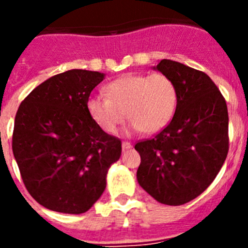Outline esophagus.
Listing matches in <instances>:
<instances>
[{"instance_id": "34e87169", "label": "esophagus", "mask_w": 248, "mask_h": 248, "mask_svg": "<svg viewBox=\"0 0 248 248\" xmlns=\"http://www.w3.org/2000/svg\"><path fill=\"white\" fill-rule=\"evenodd\" d=\"M131 144L129 143V141H123V144H122V148H123V150H128V149H130L131 148Z\"/></svg>"}]
</instances>
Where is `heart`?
I'll return each instance as SVG.
<instances>
[{"label":"heart","mask_w":248,"mask_h":248,"mask_svg":"<svg viewBox=\"0 0 248 248\" xmlns=\"http://www.w3.org/2000/svg\"><path fill=\"white\" fill-rule=\"evenodd\" d=\"M104 95L89 97L87 111L108 134L118 130L125 115L130 130L154 134L170 123L177 105L176 85L163 73L122 77L105 85Z\"/></svg>","instance_id":"b5f03b06"}]
</instances>
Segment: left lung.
<instances>
[{"label": "left lung", "mask_w": 248, "mask_h": 248, "mask_svg": "<svg viewBox=\"0 0 248 248\" xmlns=\"http://www.w3.org/2000/svg\"><path fill=\"white\" fill-rule=\"evenodd\" d=\"M174 80L177 105L171 122L140 140L139 185L156 201L179 206L202 194L229 153V113L221 92L203 72L163 59L154 68Z\"/></svg>", "instance_id": "obj_1"}]
</instances>
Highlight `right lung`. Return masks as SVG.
Segmentation results:
<instances>
[{
	"mask_svg": "<svg viewBox=\"0 0 248 248\" xmlns=\"http://www.w3.org/2000/svg\"><path fill=\"white\" fill-rule=\"evenodd\" d=\"M99 72L72 69L28 94L15 119L12 150L26 189L52 211L83 214L102 196L122 141L89 117L87 100Z\"/></svg>",
	"mask_w": 248,
	"mask_h": 248,
	"instance_id": "right-lung-1",
	"label": "right lung"
}]
</instances>
